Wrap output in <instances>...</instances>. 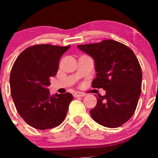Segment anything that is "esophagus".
Masks as SVG:
<instances>
[{"instance_id":"obj_1","label":"esophagus","mask_w":158,"mask_h":158,"mask_svg":"<svg viewBox=\"0 0 158 158\" xmlns=\"http://www.w3.org/2000/svg\"><path fill=\"white\" fill-rule=\"evenodd\" d=\"M74 97H82V96H85V94L84 93H80V92H76V93L73 94Z\"/></svg>"}]
</instances>
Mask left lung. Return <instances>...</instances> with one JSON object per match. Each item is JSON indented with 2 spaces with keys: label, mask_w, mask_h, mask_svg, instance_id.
I'll list each match as a JSON object with an SVG mask.
<instances>
[{
  "label": "left lung",
  "mask_w": 158,
  "mask_h": 158,
  "mask_svg": "<svg viewBox=\"0 0 158 158\" xmlns=\"http://www.w3.org/2000/svg\"><path fill=\"white\" fill-rule=\"evenodd\" d=\"M94 60L93 88H102L106 95L97 98L90 115L99 124L115 128L132 117L141 93L142 72L134 52L113 40L77 45Z\"/></svg>",
  "instance_id": "8db88e82"
}]
</instances>
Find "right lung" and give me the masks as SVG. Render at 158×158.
<instances>
[{"label":"right lung","mask_w":158,"mask_h":158,"mask_svg":"<svg viewBox=\"0 0 158 158\" xmlns=\"http://www.w3.org/2000/svg\"><path fill=\"white\" fill-rule=\"evenodd\" d=\"M70 48L45 45L29 47L19 55L10 75L15 107L23 120L35 129L56 127L63 122L71 93L51 95L50 78L56 75L62 55Z\"/></svg>","instance_id":"right-lung-1"}]
</instances>
